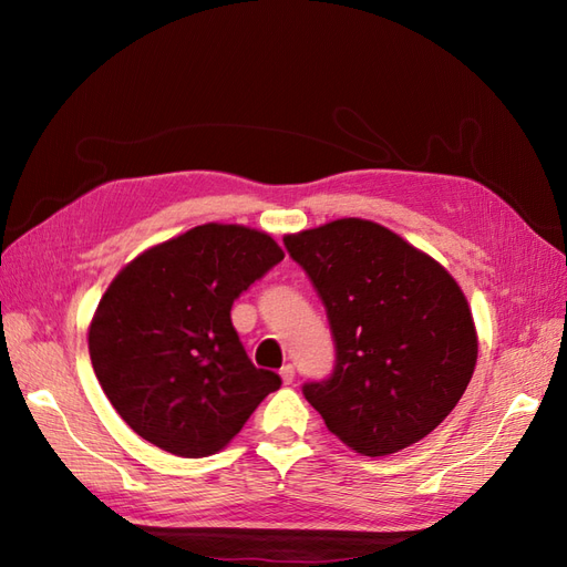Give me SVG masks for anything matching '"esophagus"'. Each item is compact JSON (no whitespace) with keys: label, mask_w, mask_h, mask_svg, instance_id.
I'll return each mask as SVG.
<instances>
[{"label":"esophagus","mask_w":567,"mask_h":567,"mask_svg":"<svg viewBox=\"0 0 567 567\" xmlns=\"http://www.w3.org/2000/svg\"><path fill=\"white\" fill-rule=\"evenodd\" d=\"M279 375H281L284 385H290V383H293V379H296V369H293V364H286V367H281Z\"/></svg>","instance_id":"esophagus-1"}]
</instances>
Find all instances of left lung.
I'll return each mask as SVG.
<instances>
[{"label": "left lung", "instance_id": "1", "mask_svg": "<svg viewBox=\"0 0 567 567\" xmlns=\"http://www.w3.org/2000/svg\"><path fill=\"white\" fill-rule=\"evenodd\" d=\"M329 312L336 371L307 383L326 427L362 456H388L450 416L471 383L477 331L435 257L379 221L340 217L286 234Z\"/></svg>", "mask_w": 567, "mask_h": 567}]
</instances>
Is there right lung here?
<instances>
[{"label": "right lung", "mask_w": 567, "mask_h": 567, "mask_svg": "<svg viewBox=\"0 0 567 567\" xmlns=\"http://www.w3.org/2000/svg\"><path fill=\"white\" fill-rule=\"evenodd\" d=\"M284 260L267 231L208 221L140 252L90 321L96 379L132 431L184 458L217 454L269 392L231 323V305Z\"/></svg>", "instance_id": "add662e5"}]
</instances>
